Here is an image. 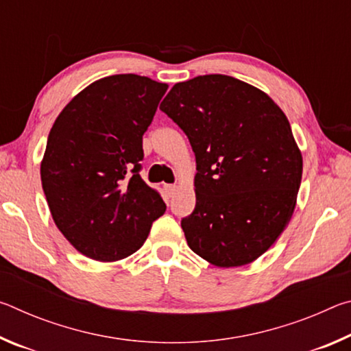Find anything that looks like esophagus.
Returning <instances> with one entry per match:
<instances>
[{
	"mask_svg": "<svg viewBox=\"0 0 351 351\" xmlns=\"http://www.w3.org/2000/svg\"><path fill=\"white\" fill-rule=\"evenodd\" d=\"M164 189H165V192H167L169 197H173V193L178 190V186L176 184H165Z\"/></svg>",
	"mask_w": 351,
	"mask_h": 351,
	"instance_id": "esophagus-1",
	"label": "esophagus"
}]
</instances>
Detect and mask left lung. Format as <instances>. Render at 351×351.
Listing matches in <instances>:
<instances>
[{
	"instance_id": "1",
	"label": "left lung",
	"mask_w": 351,
	"mask_h": 351,
	"mask_svg": "<svg viewBox=\"0 0 351 351\" xmlns=\"http://www.w3.org/2000/svg\"><path fill=\"white\" fill-rule=\"evenodd\" d=\"M197 159V204L181 219L195 254L232 268L258 258L293 217L302 154L268 94L230 75L176 83L159 106Z\"/></svg>"
}]
</instances>
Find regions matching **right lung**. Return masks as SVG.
<instances>
[{"label": "right lung", "instance_id": "add662e5", "mask_svg": "<svg viewBox=\"0 0 351 351\" xmlns=\"http://www.w3.org/2000/svg\"><path fill=\"white\" fill-rule=\"evenodd\" d=\"M167 88L136 74L105 77L77 94L51 128L41 186L57 228L86 257H128L165 212L139 171L142 136Z\"/></svg>", "mask_w": 351, "mask_h": 351}]
</instances>
